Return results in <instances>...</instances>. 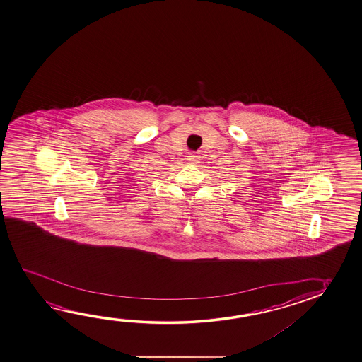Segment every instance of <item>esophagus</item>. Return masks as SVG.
Wrapping results in <instances>:
<instances>
[{
    "label": "esophagus",
    "mask_w": 362,
    "mask_h": 362,
    "mask_svg": "<svg viewBox=\"0 0 362 362\" xmlns=\"http://www.w3.org/2000/svg\"><path fill=\"white\" fill-rule=\"evenodd\" d=\"M189 160L192 163H197L199 160V156H197V154H190V156H189Z\"/></svg>",
    "instance_id": "esophagus-1"
}]
</instances>
